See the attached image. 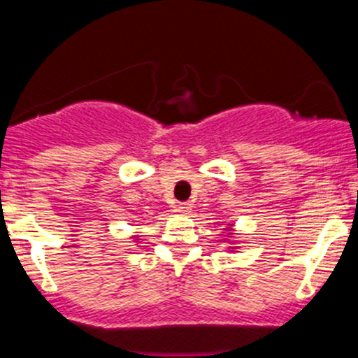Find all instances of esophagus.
<instances>
[{"mask_svg": "<svg viewBox=\"0 0 358 358\" xmlns=\"http://www.w3.org/2000/svg\"><path fill=\"white\" fill-rule=\"evenodd\" d=\"M189 209H190L189 202H178V204L175 206V211H178V213H185V211H189Z\"/></svg>", "mask_w": 358, "mask_h": 358, "instance_id": "esophagus-1", "label": "esophagus"}]
</instances>
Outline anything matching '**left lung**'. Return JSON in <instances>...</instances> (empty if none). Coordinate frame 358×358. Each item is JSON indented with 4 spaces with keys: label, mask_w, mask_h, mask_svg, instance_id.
<instances>
[{
    "label": "left lung",
    "mask_w": 358,
    "mask_h": 358,
    "mask_svg": "<svg viewBox=\"0 0 358 358\" xmlns=\"http://www.w3.org/2000/svg\"><path fill=\"white\" fill-rule=\"evenodd\" d=\"M229 236H230V234H229Z\"/></svg>",
    "instance_id": "1"
}]
</instances>
